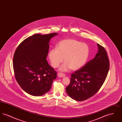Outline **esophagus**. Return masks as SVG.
Here are the masks:
<instances>
[{"label": "esophagus", "mask_w": 122, "mask_h": 122, "mask_svg": "<svg viewBox=\"0 0 122 122\" xmlns=\"http://www.w3.org/2000/svg\"><path fill=\"white\" fill-rule=\"evenodd\" d=\"M58 76L59 77H65L66 76V75L65 74H64L61 73H58Z\"/></svg>", "instance_id": "1"}]
</instances>
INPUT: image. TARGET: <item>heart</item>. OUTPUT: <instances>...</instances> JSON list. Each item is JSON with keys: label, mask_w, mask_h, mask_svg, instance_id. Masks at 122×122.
<instances>
[{"label": "heart", "mask_w": 122, "mask_h": 122, "mask_svg": "<svg viewBox=\"0 0 122 122\" xmlns=\"http://www.w3.org/2000/svg\"><path fill=\"white\" fill-rule=\"evenodd\" d=\"M89 51L87 44L75 39H66L58 43L57 48H53L49 51L48 58L54 68L58 67L64 60L65 62L59 68L60 71H67L70 69L76 70L86 63Z\"/></svg>", "instance_id": "heart-1"}]
</instances>
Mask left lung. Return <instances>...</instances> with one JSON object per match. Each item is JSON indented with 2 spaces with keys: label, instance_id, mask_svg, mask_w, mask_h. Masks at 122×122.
<instances>
[{
  "label": "left lung",
  "instance_id": "obj_1",
  "mask_svg": "<svg viewBox=\"0 0 122 122\" xmlns=\"http://www.w3.org/2000/svg\"><path fill=\"white\" fill-rule=\"evenodd\" d=\"M97 45L98 51L95 57L71 74L70 85L66 88L68 95L77 101H83L94 96L107 75L109 62L107 53L103 46Z\"/></svg>",
  "mask_w": 122,
  "mask_h": 122
}]
</instances>
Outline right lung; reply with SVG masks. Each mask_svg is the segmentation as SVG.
I'll list each match as a JSON object with an SVG mask.
<instances>
[{
    "label": "right lung",
    "instance_id": "1",
    "mask_svg": "<svg viewBox=\"0 0 122 122\" xmlns=\"http://www.w3.org/2000/svg\"><path fill=\"white\" fill-rule=\"evenodd\" d=\"M57 33L36 34L22 41L14 55L13 64L16 80L26 93L40 96L51 89L57 72L46 58L51 38Z\"/></svg>",
    "mask_w": 122,
    "mask_h": 122
}]
</instances>
